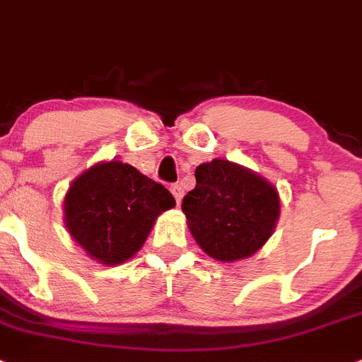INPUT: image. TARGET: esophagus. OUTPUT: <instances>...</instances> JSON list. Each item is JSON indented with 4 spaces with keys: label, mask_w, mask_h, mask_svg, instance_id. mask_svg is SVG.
Returning a JSON list of instances; mask_svg holds the SVG:
<instances>
[{
    "label": "esophagus",
    "mask_w": 362,
    "mask_h": 362,
    "mask_svg": "<svg viewBox=\"0 0 362 362\" xmlns=\"http://www.w3.org/2000/svg\"><path fill=\"white\" fill-rule=\"evenodd\" d=\"M171 193L173 197H175V200H177V204H180L182 197H184V189H182L180 184H173L171 185Z\"/></svg>",
    "instance_id": "34e87169"
}]
</instances>
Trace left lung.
<instances>
[{
  "instance_id": "obj_1",
  "label": "left lung",
  "mask_w": 362,
  "mask_h": 362,
  "mask_svg": "<svg viewBox=\"0 0 362 362\" xmlns=\"http://www.w3.org/2000/svg\"><path fill=\"white\" fill-rule=\"evenodd\" d=\"M182 200L191 235L216 260L246 259L272 237L281 211L276 189L250 169L215 158L194 169Z\"/></svg>"
}]
</instances>
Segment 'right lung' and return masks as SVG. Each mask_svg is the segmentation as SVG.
I'll return each mask as SVG.
<instances>
[{
    "mask_svg": "<svg viewBox=\"0 0 362 362\" xmlns=\"http://www.w3.org/2000/svg\"><path fill=\"white\" fill-rule=\"evenodd\" d=\"M175 206L162 184L118 160L98 163L72 182L65 226L93 259L115 266L144 246L156 216Z\"/></svg>",
    "mask_w": 362,
    "mask_h": 362,
    "instance_id": "right-lung-1",
    "label": "right lung"
}]
</instances>
